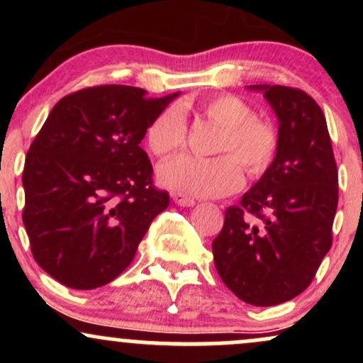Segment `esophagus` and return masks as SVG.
<instances>
[{
    "label": "esophagus",
    "instance_id": "1",
    "mask_svg": "<svg viewBox=\"0 0 363 363\" xmlns=\"http://www.w3.org/2000/svg\"><path fill=\"white\" fill-rule=\"evenodd\" d=\"M172 199L174 203L179 206H184V208H189V206H194L196 201L193 198H189V196L182 194V193H172Z\"/></svg>",
    "mask_w": 363,
    "mask_h": 363
}]
</instances>
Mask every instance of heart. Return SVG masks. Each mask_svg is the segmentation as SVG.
<instances>
[{"label":"heart","instance_id":"b5f03b06","mask_svg":"<svg viewBox=\"0 0 363 363\" xmlns=\"http://www.w3.org/2000/svg\"><path fill=\"white\" fill-rule=\"evenodd\" d=\"M203 114L222 128L213 158L179 155L158 167V182L176 193L218 198L234 193L242 184V170L259 177L272 165L278 148L277 129L268 121L254 118L249 104L235 95H218L201 104ZM186 116L172 104L153 118L147 129L148 147L158 157H169L186 145ZM239 161L238 164L236 162Z\"/></svg>","mask_w":363,"mask_h":363}]
</instances>
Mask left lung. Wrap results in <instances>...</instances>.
<instances>
[{"label": "left lung", "mask_w": 363, "mask_h": 363, "mask_svg": "<svg viewBox=\"0 0 363 363\" xmlns=\"http://www.w3.org/2000/svg\"><path fill=\"white\" fill-rule=\"evenodd\" d=\"M247 89L262 91L277 116V155L240 206L227 208L211 247L225 285L240 301L269 307L302 294L331 247L338 170L311 95L281 85Z\"/></svg>", "instance_id": "8db88e82"}]
</instances>
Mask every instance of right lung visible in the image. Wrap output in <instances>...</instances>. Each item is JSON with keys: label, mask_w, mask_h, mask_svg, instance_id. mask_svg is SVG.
<instances>
[{"label": "right lung", "mask_w": 363, "mask_h": 363, "mask_svg": "<svg viewBox=\"0 0 363 363\" xmlns=\"http://www.w3.org/2000/svg\"><path fill=\"white\" fill-rule=\"evenodd\" d=\"M126 85L62 97L30 145L23 169V225L37 264L74 290H91L131 264L150 223L169 206L140 147L160 99Z\"/></svg>", "instance_id": "add662e5"}]
</instances>
